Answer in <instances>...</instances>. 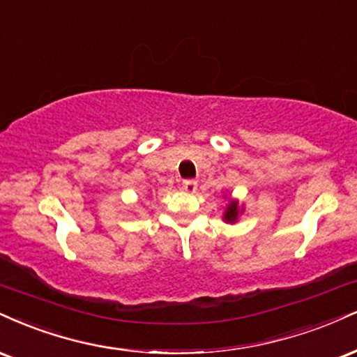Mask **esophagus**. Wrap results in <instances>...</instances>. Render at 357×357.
<instances>
[{
	"instance_id": "34e87169",
	"label": "esophagus",
	"mask_w": 357,
	"mask_h": 357,
	"mask_svg": "<svg viewBox=\"0 0 357 357\" xmlns=\"http://www.w3.org/2000/svg\"><path fill=\"white\" fill-rule=\"evenodd\" d=\"M183 188H184V191L195 192L196 188H197V183L195 181V179H184V181H183Z\"/></svg>"
}]
</instances>
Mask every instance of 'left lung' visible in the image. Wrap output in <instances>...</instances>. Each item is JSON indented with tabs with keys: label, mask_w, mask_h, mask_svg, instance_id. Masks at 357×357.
<instances>
[{
	"label": "left lung",
	"mask_w": 357,
	"mask_h": 357,
	"mask_svg": "<svg viewBox=\"0 0 357 357\" xmlns=\"http://www.w3.org/2000/svg\"><path fill=\"white\" fill-rule=\"evenodd\" d=\"M238 203H231L229 206H227V211L225 214V220L229 221V222H234L236 220H238Z\"/></svg>",
	"instance_id": "1"
}]
</instances>
